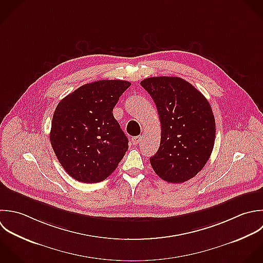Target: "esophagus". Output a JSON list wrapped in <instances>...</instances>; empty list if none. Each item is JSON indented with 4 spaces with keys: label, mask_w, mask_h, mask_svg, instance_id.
<instances>
[{
    "label": "esophagus",
    "mask_w": 263,
    "mask_h": 263,
    "mask_svg": "<svg viewBox=\"0 0 263 263\" xmlns=\"http://www.w3.org/2000/svg\"><path fill=\"white\" fill-rule=\"evenodd\" d=\"M141 139H142V137H141V136H135V137H133V138H132V143H133L134 145H136V144L140 143Z\"/></svg>",
    "instance_id": "34e87169"
}]
</instances>
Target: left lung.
<instances>
[{
	"label": "left lung",
	"instance_id": "8db88e82",
	"mask_svg": "<svg viewBox=\"0 0 263 263\" xmlns=\"http://www.w3.org/2000/svg\"><path fill=\"white\" fill-rule=\"evenodd\" d=\"M140 84L154 99L162 127L151 165L163 180L185 182L204 168L214 147L216 127L209 101L178 77H153Z\"/></svg>",
	"mask_w": 263,
	"mask_h": 263
}]
</instances>
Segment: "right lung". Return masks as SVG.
I'll use <instances>...</instances> for the list:
<instances>
[{"label": "right lung", "mask_w": 263, "mask_h": 263, "mask_svg": "<svg viewBox=\"0 0 263 263\" xmlns=\"http://www.w3.org/2000/svg\"><path fill=\"white\" fill-rule=\"evenodd\" d=\"M131 86L122 80L86 84L56 106L50 141L69 176L83 183H97L118 167L128 149V138L112 109Z\"/></svg>", "instance_id": "obj_1"}]
</instances>
